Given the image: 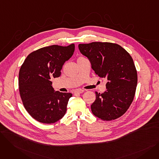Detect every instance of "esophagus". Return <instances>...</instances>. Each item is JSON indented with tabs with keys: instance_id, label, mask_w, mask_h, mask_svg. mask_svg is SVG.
<instances>
[{
	"instance_id": "1",
	"label": "esophagus",
	"mask_w": 159,
	"mask_h": 159,
	"mask_svg": "<svg viewBox=\"0 0 159 159\" xmlns=\"http://www.w3.org/2000/svg\"><path fill=\"white\" fill-rule=\"evenodd\" d=\"M84 89H77L76 91H75V93H82L84 92Z\"/></svg>"
}]
</instances>
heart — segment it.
<instances>
[{"label": "heart", "mask_w": 159, "mask_h": 159, "mask_svg": "<svg viewBox=\"0 0 159 159\" xmlns=\"http://www.w3.org/2000/svg\"><path fill=\"white\" fill-rule=\"evenodd\" d=\"M84 58V57H82V56H81V57H79L78 58Z\"/></svg>", "instance_id": "1"}]
</instances>
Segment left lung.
Returning <instances> with one entry per match:
<instances>
[{
	"instance_id": "obj_1",
	"label": "left lung",
	"mask_w": 159,
	"mask_h": 159,
	"mask_svg": "<svg viewBox=\"0 0 159 159\" xmlns=\"http://www.w3.org/2000/svg\"><path fill=\"white\" fill-rule=\"evenodd\" d=\"M79 49L88 58L98 76L107 80V91L95 92L91 111L102 120L120 117L134 99L137 85V72L132 57L120 45L111 43L79 44Z\"/></svg>"
}]
</instances>
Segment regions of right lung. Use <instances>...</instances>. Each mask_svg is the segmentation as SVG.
Listing matches in <instances>:
<instances>
[{"label":"right lung","mask_w":159,"mask_h":159,"mask_svg":"<svg viewBox=\"0 0 159 159\" xmlns=\"http://www.w3.org/2000/svg\"><path fill=\"white\" fill-rule=\"evenodd\" d=\"M74 51V44L42 48L29 54L20 67L19 88L22 104L39 122L55 123L66 112L72 94L54 92L51 79L61 76L63 64Z\"/></svg>","instance_id":"1"}]
</instances>
